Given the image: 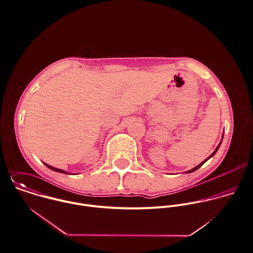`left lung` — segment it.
Here are the masks:
<instances>
[{
  "mask_svg": "<svg viewBox=\"0 0 253 253\" xmlns=\"http://www.w3.org/2000/svg\"><path fill=\"white\" fill-rule=\"evenodd\" d=\"M223 137H224V134H223ZM223 137H222V138H223ZM221 143H222V141H221V142H220V144H219V145H218V147H217V148H216V150H215V151H214V152H213V153H212V154H211V155H210V156H208V157H207V158H206V159H205V160H204V161H202V163H201V164H200V165H198V166H197V167H195V168H193V169H192V170H190V171H187V173H191V172H194V171H196V170H197V169H199V168H200V167H201V166H202V165H203V164H204V163H205V162H206V161H207V160H208V159H209V158H210V157H212V156H213V155H214V154H215V153H216V152H217V151H218V149H219V147H220V146H221Z\"/></svg>",
  "mask_w": 253,
  "mask_h": 253,
  "instance_id": "1",
  "label": "left lung"
}]
</instances>
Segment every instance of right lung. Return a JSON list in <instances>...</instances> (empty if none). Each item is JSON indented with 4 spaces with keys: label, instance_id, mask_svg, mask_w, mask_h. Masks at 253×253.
Returning a JSON list of instances; mask_svg holds the SVG:
<instances>
[{
    "label": "right lung",
    "instance_id": "add662e5",
    "mask_svg": "<svg viewBox=\"0 0 253 253\" xmlns=\"http://www.w3.org/2000/svg\"><path fill=\"white\" fill-rule=\"evenodd\" d=\"M45 165L47 166V167H49L50 169L51 170H53V171H55V172H59V173H64V174H67L66 172H64V171H62V170H60V169H57V168H54V167H52V166H50V165H48V164H46L45 163Z\"/></svg>",
    "mask_w": 253,
    "mask_h": 253
}]
</instances>
